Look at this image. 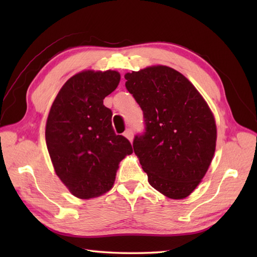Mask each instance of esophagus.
Listing matches in <instances>:
<instances>
[{"label": "esophagus", "instance_id": "esophagus-1", "mask_svg": "<svg viewBox=\"0 0 257 257\" xmlns=\"http://www.w3.org/2000/svg\"><path fill=\"white\" fill-rule=\"evenodd\" d=\"M123 136H124V137L127 138L128 140L132 141V140H133V138H134V132H133V129H132V128H129V129L125 130V132L123 133Z\"/></svg>", "mask_w": 257, "mask_h": 257}]
</instances>
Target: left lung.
<instances>
[{"label": "left lung", "mask_w": 257, "mask_h": 257, "mask_svg": "<svg viewBox=\"0 0 257 257\" xmlns=\"http://www.w3.org/2000/svg\"><path fill=\"white\" fill-rule=\"evenodd\" d=\"M124 78L144 111L145 133L136 136L133 146L150 185L170 199L187 198L214 156L216 124L210 107L171 67H147Z\"/></svg>", "instance_id": "obj_1"}]
</instances>
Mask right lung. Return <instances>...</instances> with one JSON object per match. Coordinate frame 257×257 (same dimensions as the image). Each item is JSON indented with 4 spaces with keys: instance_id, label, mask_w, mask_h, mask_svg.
<instances>
[{
    "instance_id": "1",
    "label": "right lung",
    "mask_w": 257,
    "mask_h": 257,
    "mask_svg": "<svg viewBox=\"0 0 257 257\" xmlns=\"http://www.w3.org/2000/svg\"><path fill=\"white\" fill-rule=\"evenodd\" d=\"M119 81L116 70L76 74L64 84L48 113V154L58 178L76 198L108 192L119 162L133 154L129 140L114 134L112 112L103 105Z\"/></svg>"
}]
</instances>
